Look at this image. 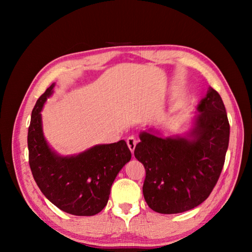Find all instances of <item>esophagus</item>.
Wrapping results in <instances>:
<instances>
[{
  "label": "esophagus",
  "instance_id": "1",
  "mask_svg": "<svg viewBox=\"0 0 252 252\" xmlns=\"http://www.w3.org/2000/svg\"><path fill=\"white\" fill-rule=\"evenodd\" d=\"M126 144H127V146H129L130 151L133 153V152H134V149H135V146H136V138L134 136L127 137Z\"/></svg>",
  "mask_w": 252,
  "mask_h": 252
}]
</instances>
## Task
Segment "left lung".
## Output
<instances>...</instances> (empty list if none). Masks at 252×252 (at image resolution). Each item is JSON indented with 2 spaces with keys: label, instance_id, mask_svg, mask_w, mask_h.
I'll list each match as a JSON object with an SVG mask.
<instances>
[{
  "label": "left lung",
  "instance_id": "1",
  "mask_svg": "<svg viewBox=\"0 0 252 252\" xmlns=\"http://www.w3.org/2000/svg\"><path fill=\"white\" fill-rule=\"evenodd\" d=\"M197 111L184 134L161 137L152 127L140 133L134 156L146 171L143 194L158 213L173 215L199 206L220 178L229 141L220 94L209 88Z\"/></svg>",
  "mask_w": 252,
  "mask_h": 252
}]
</instances>
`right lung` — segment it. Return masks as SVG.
I'll return each mask as SVG.
<instances>
[{"label":"right lung","instance_id":"add662e5","mask_svg":"<svg viewBox=\"0 0 252 252\" xmlns=\"http://www.w3.org/2000/svg\"><path fill=\"white\" fill-rule=\"evenodd\" d=\"M53 83L36 100L28 130L29 164L35 183L53 205L73 216L97 215L107 205L117 174L131 160L125 140L99 144L71 156H62L43 134L42 115Z\"/></svg>","mask_w":252,"mask_h":252}]
</instances>
